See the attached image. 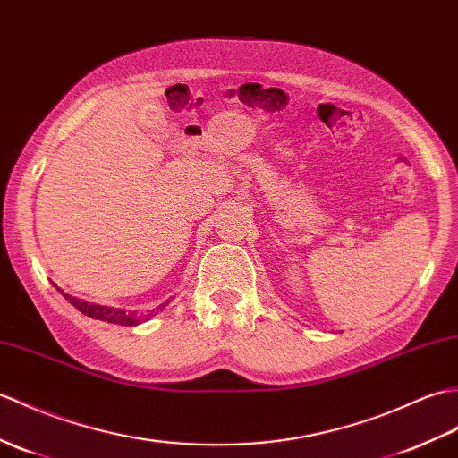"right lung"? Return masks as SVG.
<instances>
[{"mask_svg":"<svg viewBox=\"0 0 458 458\" xmlns=\"http://www.w3.org/2000/svg\"><path fill=\"white\" fill-rule=\"evenodd\" d=\"M52 286H56V291L66 299L76 310H80L81 314L93 318V320H101V322H107V324H119V326H136L140 322H146L148 318L152 314H157L154 310H162V308L169 302H162L159 306H156L154 310H148V312H140L138 308L132 306H121V304H109V302H99V301H91V299H85V296H78L76 293H72L68 289H64L58 283H55L50 279Z\"/></svg>","mask_w":458,"mask_h":458,"instance_id":"right-lung-1","label":"right lung"}]
</instances>
